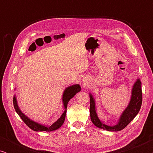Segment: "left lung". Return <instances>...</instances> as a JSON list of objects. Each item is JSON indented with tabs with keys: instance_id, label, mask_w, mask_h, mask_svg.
I'll list each match as a JSON object with an SVG mask.
<instances>
[{
	"instance_id": "1",
	"label": "left lung",
	"mask_w": 153,
	"mask_h": 153,
	"mask_svg": "<svg viewBox=\"0 0 153 153\" xmlns=\"http://www.w3.org/2000/svg\"><path fill=\"white\" fill-rule=\"evenodd\" d=\"M142 104V90L141 82L138 79L134 84L132 91H131V97L129 105L127 106L123 113L121 115L120 120L118 124L114 126H108L104 124L98 118L95 110V100L91 94H90V116L92 122L96 127L99 128L106 129L111 131H120L127 127L129 123L135 118L140 111Z\"/></svg>"
}]
</instances>
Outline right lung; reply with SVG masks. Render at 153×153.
<instances>
[{"instance_id":"obj_1","label":"right lung","mask_w":153,"mask_h":153,"mask_svg":"<svg viewBox=\"0 0 153 153\" xmlns=\"http://www.w3.org/2000/svg\"><path fill=\"white\" fill-rule=\"evenodd\" d=\"M81 91V87L79 84L73 85L72 86H70L65 90L63 95H62V102H63L64 107H65V111L63 114L61 115V116L60 117V118L58 119V120L53 123V125H51V126L49 127H46L42 125L39 124V123H35L34 121L31 120L30 119H29L28 117L23 114V113L21 111V110L19 108L17 105V102H16V99L15 95L14 96L13 98V104L14 107L15 108L16 112L17 113L19 116H20V118L22 119V120L26 123L27 126L30 127L31 129L33 130L36 131H51L56 130L62 126V125L64 123L65 119V116H66V112H67V107H68V102L70 101V99L74 97V96L76 95V94Z\"/></svg>"}]
</instances>
